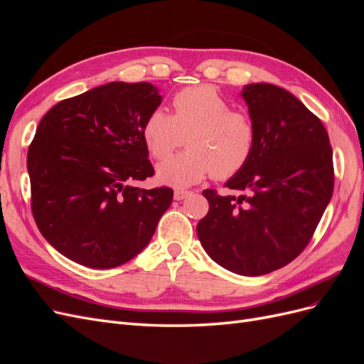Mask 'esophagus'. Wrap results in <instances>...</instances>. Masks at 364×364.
<instances>
[{
	"instance_id": "34e87169",
	"label": "esophagus",
	"mask_w": 364,
	"mask_h": 364,
	"mask_svg": "<svg viewBox=\"0 0 364 364\" xmlns=\"http://www.w3.org/2000/svg\"><path fill=\"white\" fill-rule=\"evenodd\" d=\"M191 193L190 191H186V190H174V199L176 200H182V199H185V197H188Z\"/></svg>"
}]
</instances>
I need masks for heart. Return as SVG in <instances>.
I'll return each mask as SVG.
<instances>
[{
    "mask_svg": "<svg viewBox=\"0 0 364 364\" xmlns=\"http://www.w3.org/2000/svg\"><path fill=\"white\" fill-rule=\"evenodd\" d=\"M186 150L158 167L161 182L191 186L214 174L229 179L243 170L257 146V126L250 115L232 109L215 86H190L173 97V115L162 107L149 114L142 139L150 155L162 161L181 147Z\"/></svg>",
    "mask_w": 364,
    "mask_h": 364,
    "instance_id": "heart-1",
    "label": "heart"
}]
</instances>
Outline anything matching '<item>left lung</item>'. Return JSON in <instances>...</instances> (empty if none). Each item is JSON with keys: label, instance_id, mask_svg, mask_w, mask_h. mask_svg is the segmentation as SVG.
<instances>
[{"label": "left lung", "instance_id": "left-lung-1", "mask_svg": "<svg viewBox=\"0 0 364 364\" xmlns=\"http://www.w3.org/2000/svg\"><path fill=\"white\" fill-rule=\"evenodd\" d=\"M241 97L257 126L255 151L225 186L205 190L209 211L197 237L217 264L243 277L287 266L310 243L334 190L328 132L310 109L270 83Z\"/></svg>", "mask_w": 364, "mask_h": 364}]
</instances>
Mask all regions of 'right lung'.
Listing matches in <instances>:
<instances>
[{
	"mask_svg": "<svg viewBox=\"0 0 364 364\" xmlns=\"http://www.w3.org/2000/svg\"><path fill=\"white\" fill-rule=\"evenodd\" d=\"M162 102L147 82H111L59 102L27 153L31 211L48 243L91 269L121 266L144 249L173 200L155 174L142 126Z\"/></svg>",
	"mask_w": 364,
	"mask_h": 364,
	"instance_id": "obj_1",
	"label": "right lung"
}]
</instances>
